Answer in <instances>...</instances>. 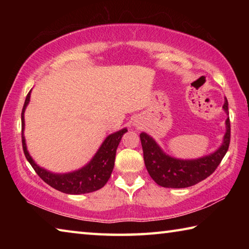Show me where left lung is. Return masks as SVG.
I'll list each match as a JSON object with an SVG mask.
<instances>
[{
    "mask_svg": "<svg viewBox=\"0 0 249 249\" xmlns=\"http://www.w3.org/2000/svg\"><path fill=\"white\" fill-rule=\"evenodd\" d=\"M223 108L229 114V102L225 100ZM226 133L220 148L197 159H177L166 155L148 134L140 135L146 169L156 183L163 188H188L199 183L213 174L226 151L231 141L230 117L226 119Z\"/></svg>",
    "mask_w": 249,
    "mask_h": 249,
    "instance_id": "left-lung-1",
    "label": "left lung"
}]
</instances>
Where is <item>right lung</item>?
Masks as SVG:
<instances>
[{"label": "right lung", "mask_w": 249, "mask_h": 249, "mask_svg": "<svg viewBox=\"0 0 249 249\" xmlns=\"http://www.w3.org/2000/svg\"><path fill=\"white\" fill-rule=\"evenodd\" d=\"M29 99H31V91L26 96L22 111V144L25 157L36 171V174L50 187L67 195H83V193L96 191L104 187L114 168L117 146L120 144L122 136L127 132V129L123 128L119 132L108 135L91 161L81 169L69 172V174H53L35 163L27 151L24 137V112L29 103Z\"/></svg>", "instance_id": "1"}]
</instances>
